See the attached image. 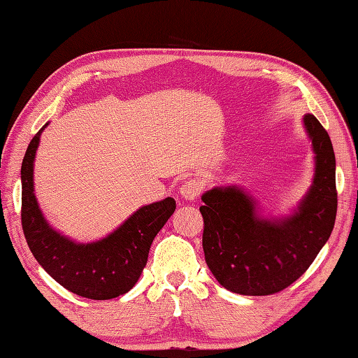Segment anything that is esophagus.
<instances>
[{"mask_svg":"<svg viewBox=\"0 0 358 358\" xmlns=\"http://www.w3.org/2000/svg\"><path fill=\"white\" fill-rule=\"evenodd\" d=\"M200 192H201V185H200V181L195 180V178H189V180L185 181L183 185L180 186L181 197H183L187 201H194L195 199L199 197Z\"/></svg>","mask_w":358,"mask_h":358,"instance_id":"34e87169","label":"esophagus"}]
</instances>
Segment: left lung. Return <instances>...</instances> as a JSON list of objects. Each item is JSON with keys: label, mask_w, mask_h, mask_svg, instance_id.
Returning a JSON list of instances; mask_svg holds the SVG:
<instances>
[{"label": "left lung", "mask_w": 358, "mask_h": 358, "mask_svg": "<svg viewBox=\"0 0 358 358\" xmlns=\"http://www.w3.org/2000/svg\"><path fill=\"white\" fill-rule=\"evenodd\" d=\"M304 127L315 153L313 183L295 213L267 219L242 187H213L201 195L203 251L209 270L227 290L248 296L273 295L310 267L331 237L337 215L335 153L313 115Z\"/></svg>", "instance_id": "8db88e82"}]
</instances>
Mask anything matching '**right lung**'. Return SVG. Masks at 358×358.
Instances as JSON below:
<instances>
[{"label":"right lung","instance_id":"obj_1","mask_svg":"<svg viewBox=\"0 0 358 358\" xmlns=\"http://www.w3.org/2000/svg\"><path fill=\"white\" fill-rule=\"evenodd\" d=\"M48 125V124H46ZM43 125L27 145L21 164V225L34 257L66 290L90 299H111L138 282L150 245L175 211V200L139 208L103 239L77 243L57 233L41 214L34 194V159Z\"/></svg>","mask_w":358,"mask_h":358}]
</instances>
